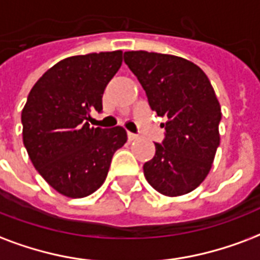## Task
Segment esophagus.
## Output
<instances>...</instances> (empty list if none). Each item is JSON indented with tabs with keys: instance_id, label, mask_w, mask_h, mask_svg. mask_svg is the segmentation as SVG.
Here are the masks:
<instances>
[{
	"instance_id": "esophagus-1",
	"label": "esophagus",
	"mask_w": 260,
	"mask_h": 260,
	"mask_svg": "<svg viewBox=\"0 0 260 260\" xmlns=\"http://www.w3.org/2000/svg\"><path fill=\"white\" fill-rule=\"evenodd\" d=\"M135 139H138V135L132 134V132H128V140H135Z\"/></svg>"
}]
</instances>
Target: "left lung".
Returning a JSON list of instances; mask_svg holds the SVG:
<instances>
[{
	"label": "left lung",
	"mask_w": 260,
	"mask_h": 260,
	"mask_svg": "<svg viewBox=\"0 0 260 260\" xmlns=\"http://www.w3.org/2000/svg\"><path fill=\"white\" fill-rule=\"evenodd\" d=\"M124 61L138 77L150 108L165 117V138L143 165L155 191L180 196L199 187L219 146L221 106L209 77L185 58L148 51H125Z\"/></svg>",
	"instance_id": "8db88e82"
}]
</instances>
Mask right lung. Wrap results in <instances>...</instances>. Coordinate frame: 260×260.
<instances>
[{"label":"right lung","instance_id":"1","mask_svg":"<svg viewBox=\"0 0 260 260\" xmlns=\"http://www.w3.org/2000/svg\"><path fill=\"white\" fill-rule=\"evenodd\" d=\"M122 64V51L61 59L35 83L21 112L23 143L29 159L55 191L91 195L104 184L114 152L126 142L122 126H90L91 110Z\"/></svg>","mask_w":260,"mask_h":260}]
</instances>
